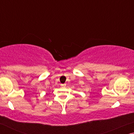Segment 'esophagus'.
Instances as JSON below:
<instances>
[{
    "mask_svg": "<svg viewBox=\"0 0 134 134\" xmlns=\"http://www.w3.org/2000/svg\"><path fill=\"white\" fill-rule=\"evenodd\" d=\"M65 85H66V84H61V86L62 87H65Z\"/></svg>",
    "mask_w": 134,
    "mask_h": 134,
    "instance_id": "esophagus-1",
    "label": "esophagus"
}]
</instances>
